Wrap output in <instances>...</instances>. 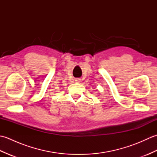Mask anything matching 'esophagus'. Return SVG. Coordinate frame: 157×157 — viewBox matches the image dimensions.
Returning a JSON list of instances; mask_svg holds the SVG:
<instances>
[{"label": "esophagus", "mask_w": 157, "mask_h": 157, "mask_svg": "<svg viewBox=\"0 0 157 157\" xmlns=\"http://www.w3.org/2000/svg\"><path fill=\"white\" fill-rule=\"evenodd\" d=\"M75 82H78V83H79V82H80V79H75Z\"/></svg>", "instance_id": "34e87169"}]
</instances>
